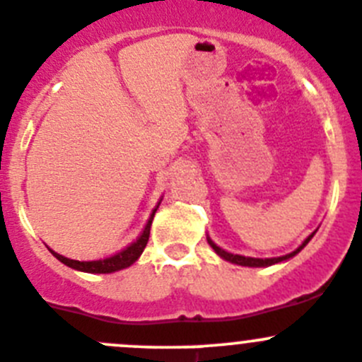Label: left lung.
<instances>
[{
  "label": "left lung",
  "mask_w": 362,
  "mask_h": 362,
  "mask_svg": "<svg viewBox=\"0 0 362 362\" xmlns=\"http://www.w3.org/2000/svg\"><path fill=\"white\" fill-rule=\"evenodd\" d=\"M313 234H315V232H313ZM313 234H310V235H308V238L304 239V243H303V245L299 246V248L296 250V252L288 253V255H284V257H274V259H253V257L234 255V253H228V252H225V250H221L220 246H216V245H214V243L211 241L209 238H207V243H209V245H211V248H213L214 252H216L218 255L221 257V259L228 260V262H232V264H238V266H248V267H267V266H273V264L284 262V260H288V259H292V257H294V255H298V253L301 252V250L304 248V246H306L308 243H310V239L313 238Z\"/></svg>",
  "instance_id": "obj_1"
}]
</instances>
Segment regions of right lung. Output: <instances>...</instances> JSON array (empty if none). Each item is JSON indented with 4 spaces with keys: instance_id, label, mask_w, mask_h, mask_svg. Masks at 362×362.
Segmentation results:
<instances>
[{
    "instance_id": "1",
    "label": "right lung",
    "mask_w": 362,
    "mask_h": 362,
    "mask_svg": "<svg viewBox=\"0 0 362 362\" xmlns=\"http://www.w3.org/2000/svg\"><path fill=\"white\" fill-rule=\"evenodd\" d=\"M158 206H160V202H158ZM158 206L153 209L151 216H149L148 223H146L144 230H142V234L139 235L137 241H134L130 246H127L124 250H121V252L116 253V255H110V257H107V259H100V260H89V262H81V260L66 259V257L59 255V253L52 252V250H51L52 255H54L56 259L59 260V262H63L64 266L71 267V269L84 271V273L109 274V273H114V271H119V269H124V267H130L132 264H134L135 260H137L139 257L142 255L146 245H148L149 230H151V223H153V216H155Z\"/></svg>"
}]
</instances>
